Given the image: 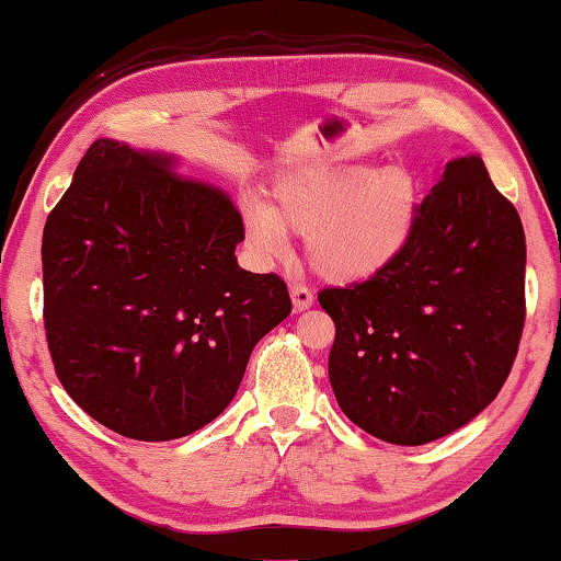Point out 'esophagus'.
Returning <instances> with one entry per match:
<instances>
[{
    "instance_id": "34e87169",
    "label": "esophagus",
    "mask_w": 561,
    "mask_h": 561,
    "mask_svg": "<svg viewBox=\"0 0 561 561\" xmlns=\"http://www.w3.org/2000/svg\"><path fill=\"white\" fill-rule=\"evenodd\" d=\"M289 295H291V305H295L297 312L307 310V307H312V302H314V295L305 287V284H291Z\"/></svg>"
}]
</instances>
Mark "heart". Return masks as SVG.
<instances>
[{
    "label": "heart",
    "instance_id": "b5f03b06",
    "mask_svg": "<svg viewBox=\"0 0 561 561\" xmlns=\"http://www.w3.org/2000/svg\"><path fill=\"white\" fill-rule=\"evenodd\" d=\"M420 178L404 164H351L299 172L274 187L270 208H241L243 239L262 264L287 256V233L305 236L314 274L335 284L374 279L412 247L422 218Z\"/></svg>",
    "mask_w": 561,
    "mask_h": 561
}]
</instances>
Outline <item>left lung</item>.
Returning <instances> with one entry per match:
<instances>
[{"label":"left lung","mask_w":561,"mask_h":561,"mask_svg":"<svg viewBox=\"0 0 561 561\" xmlns=\"http://www.w3.org/2000/svg\"><path fill=\"white\" fill-rule=\"evenodd\" d=\"M526 239L480 154H457L422 205L412 247L374 279L322 289L335 322L337 407L391 445L476 420L514 366L526 318Z\"/></svg>","instance_id":"1"}]
</instances>
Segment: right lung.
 <instances>
[{
	"label": "right lung",
	"instance_id": "right-lung-1",
	"mask_svg": "<svg viewBox=\"0 0 561 561\" xmlns=\"http://www.w3.org/2000/svg\"><path fill=\"white\" fill-rule=\"evenodd\" d=\"M168 152L96 139L47 216V348L62 389L141 442L193 435L239 391L291 312L277 274L236 262L241 213Z\"/></svg>",
	"mask_w": 561,
	"mask_h": 561
}]
</instances>
